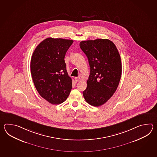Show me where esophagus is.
Masks as SVG:
<instances>
[{
  "label": "esophagus",
  "mask_w": 157,
  "mask_h": 157,
  "mask_svg": "<svg viewBox=\"0 0 157 157\" xmlns=\"http://www.w3.org/2000/svg\"><path fill=\"white\" fill-rule=\"evenodd\" d=\"M75 81H76V82H77V81H78L80 80V77H76L75 78Z\"/></svg>",
  "instance_id": "obj_1"
}]
</instances>
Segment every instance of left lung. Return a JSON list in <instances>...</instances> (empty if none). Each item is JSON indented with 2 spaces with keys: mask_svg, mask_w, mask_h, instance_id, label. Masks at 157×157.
<instances>
[{
  "mask_svg": "<svg viewBox=\"0 0 157 157\" xmlns=\"http://www.w3.org/2000/svg\"><path fill=\"white\" fill-rule=\"evenodd\" d=\"M80 47L90 67L83 97L87 103L99 107L105 103L117 90L122 74L120 55L114 44L106 39L82 41Z\"/></svg>",
  "mask_w": 157,
  "mask_h": 157,
  "instance_id": "obj_1",
  "label": "left lung"
}]
</instances>
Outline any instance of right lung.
I'll return each instance as SVG.
<instances>
[{
    "mask_svg": "<svg viewBox=\"0 0 157 157\" xmlns=\"http://www.w3.org/2000/svg\"><path fill=\"white\" fill-rule=\"evenodd\" d=\"M74 41L49 37L34 50L30 70L34 85L40 96L52 104L62 103L72 87L64 57Z\"/></svg>",
    "mask_w": 157,
    "mask_h": 157,
    "instance_id": "add662e5",
    "label": "right lung"
}]
</instances>
